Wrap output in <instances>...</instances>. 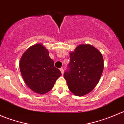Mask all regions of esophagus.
<instances>
[{
	"label": "esophagus",
	"instance_id": "esophagus-1",
	"mask_svg": "<svg viewBox=\"0 0 124 124\" xmlns=\"http://www.w3.org/2000/svg\"><path fill=\"white\" fill-rule=\"evenodd\" d=\"M60 71H61V72H62V74H63V71H63V68H61V69H60Z\"/></svg>",
	"mask_w": 124,
	"mask_h": 124
}]
</instances>
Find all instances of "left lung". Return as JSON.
<instances>
[{
	"label": "left lung",
	"mask_w": 124,
	"mask_h": 124,
	"mask_svg": "<svg viewBox=\"0 0 124 124\" xmlns=\"http://www.w3.org/2000/svg\"><path fill=\"white\" fill-rule=\"evenodd\" d=\"M68 68L63 77L70 91L78 97L85 95L100 79L104 69L102 54L91 45H80L70 53Z\"/></svg>",
	"instance_id": "left-lung-1"
}]
</instances>
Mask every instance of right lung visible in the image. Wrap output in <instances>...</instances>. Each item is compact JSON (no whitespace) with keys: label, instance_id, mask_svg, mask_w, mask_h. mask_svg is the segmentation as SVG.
<instances>
[{"label":"right lung","instance_id":"obj_1","mask_svg":"<svg viewBox=\"0 0 124 124\" xmlns=\"http://www.w3.org/2000/svg\"><path fill=\"white\" fill-rule=\"evenodd\" d=\"M20 70L27 86L39 94L50 91L62 75L60 70L54 67L48 51L41 44L31 46L23 53Z\"/></svg>","mask_w":124,"mask_h":124}]
</instances>
